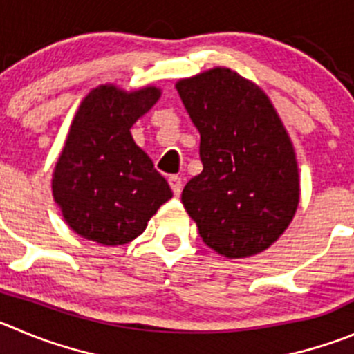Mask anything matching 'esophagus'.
Instances as JSON below:
<instances>
[{
	"label": "esophagus",
	"instance_id": "1",
	"mask_svg": "<svg viewBox=\"0 0 354 354\" xmlns=\"http://www.w3.org/2000/svg\"><path fill=\"white\" fill-rule=\"evenodd\" d=\"M169 185L171 188H173V194L174 196H180L181 194V188H183V181H181L180 176H176V174H173V176H169Z\"/></svg>",
	"mask_w": 354,
	"mask_h": 354
}]
</instances>
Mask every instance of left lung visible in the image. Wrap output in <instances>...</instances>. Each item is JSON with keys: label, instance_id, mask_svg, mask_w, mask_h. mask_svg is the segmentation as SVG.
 <instances>
[{"label": "left lung", "instance_id": "obj_1", "mask_svg": "<svg viewBox=\"0 0 354 354\" xmlns=\"http://www.w3.org/2000/svg\"><path fill=\"white\" fill-rule=\"evenodd\" d=\"M176 91L201 134V174L181 203L201 237L227 259L263 252L300 197L292 140L266 92L229 68L183 78Z\"/></svg>", "mask_w": 354, "mask_h": 354}]
</instances>
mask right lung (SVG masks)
I'll list each match as a JSON object with an SVG mask.
<instances>
[{
  "label": "right lung",
  "mask_w": 354,
  "mask_h": 354,
  "mask_svg": "<svg viewBox=\"0 0 354 354\" xmlns=\"http://www.w3.org/2000/svg\"><path fill=\"white\" fill-rule=\"evenodd\" d=\"M160 88L125 92L99 85L82 101L55 164L52 194L66 223L84 239L118 246L136 239L173 197L166 178L134 143L131 127Z\"/></svg>",
  "instance_id": "obj_1"
}]
</instances>
